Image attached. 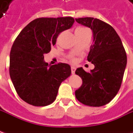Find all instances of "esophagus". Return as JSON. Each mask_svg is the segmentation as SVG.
Returning <instances> with one entry per match:
<instances>
[{"label": "esophagus", "instance_id": "34e87169", "mask_svg": "<svg viewBox=\"0 0 133 133\" xmlns=\"http://www.w3.org/2000/svg\"><path fill=\"white\" fill-rule=\"evenodd\" d=\"M71 72H72V74H75V67H74V66H72V67H71Z\"/></svg>", "mask_w": 133, "mask_h": 133}]
</instances>
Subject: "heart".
Returning a JSON list of instances; mask_svg holds the SVG:
<instances>
[{"label": "heart", "instance_id": "b5f03b06", "mask_svg": "<svg viewBox=\"0 0 133 133\" xmlns=\"http://www.w3.org/2000/svg\"><path fill=\"white\" fill-rule=\"evenodd\" d=\"M88 29L85 28V27H78V28L75 29V33H78V32H84V31H86V30H87ZM70 61H72V62H75V59L74 58H72V57H71L70 58Z\"/></svg>", "mask_w": 133, "mask_h": 133}]
</instances>
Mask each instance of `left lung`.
I'll return each mask as SVG.
<instances>
[{
	"mask_svg": "<svg viewBox=\"0 0 133 133\" xmlns=\"http://www.w3.org/2000/svg\"><path fill=\"white\" fill-rule=\"evenodd\" d=\"M75 21L92 30L93 44L87 60L95 65L90 72L82 67L76 69L82 85L75 90V97L83 104L101 107L110 102L120 89L127 65L125 49L110 24L94 18H75Z\"/></svg>",
	"mask_w": 133,
	"mask_h": 133,
	"instance_id": "1",
	"label": "left lung"
}]
</instances>
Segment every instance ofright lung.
<instances>
[{"instance_id": "right-lung-1", "label": "right lung", "mask_w": 133, "mask_h": 133, "mask_svg": "<svg viewBox=\"0 0 133 133\" xmlns=\"http://www.w3.org/2000/svg\"><path fill=\"white\" fill-rule=\"evenodd\" d=\"M72 17L39 18L23 29L14 41L9 75L19 97L29 104L44 107L56 98L62 81L71 75L69 64L49 66L44 61L58 35L74 23Z\"/></svg>"}]
</instances>
